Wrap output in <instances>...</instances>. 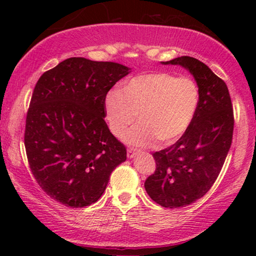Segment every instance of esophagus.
Returning <instances> with one entry per match:
<instances>
[{"label": "esophagus", "mask_w": 256, "mask_h": 256, "mask_svg": "<svg viewBox=\"0 0 256 256\" xmlns=\"http://www.w3.org/2000/svg\"><path fill=\"white\" fill-rule=\"evenodd\" d=\"M127 155H128V158H132V157H135V155H136V150L132 148H128Z\"/></svg>", "instance_id": "esophagus-1"}]
</instances>
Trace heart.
<instances>
[{
	"instance_id": "heart-1",
	"label": "heart",
	"mask_w": 256,
	"mask_h": 256,
	"mask_svg": "<svg viewBox=\"0 0 256 256\" xmlns=\"http://www.w3.org/2000/svg\"><path fill=\"white\" fill-rule=\"evenodd\" d=\"M200 93L190 76L168 72L141 74L128 80L121 90L107 94V120L112 132L122 138L138 118L141 121L124 136L130 144L172 143L186 132L197 113Z\"/></svg>"
}]
</instances>
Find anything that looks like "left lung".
<instances>
[{"label": "left lung", "instance_id": "8db88e82", "mask_svg": "<svg viewBox=\"0 0 256 256\" xmlns=\"http://www.w3.org/2000/svg\"><path fill=\"white\" fill-rule=\"evenodd\" d=\"M162 62L188 68L200 93L190 127L174 144L152 154L156 170L144 183L154 202L178 208L198 200L214 184L232 144L234 114L225 82L208 65L188 56Z\"/></svg>", "mask_w": 256, "mask_h": 256}]
</instances>
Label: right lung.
Here are the masks:
<instances>
[{
  "mask_svg": "<svg viewBox=\"0 0 256 256\" xmlns=\"http://www.w3.org/2000/svg\"><path fill=\"white\" fill-rule=\"evenodd\" d=\"M118 62L73 57L44 72L26 113L24 146L34 180L70 208L96 202L127 149L104 121L106 96L128 74Z\"/></svg>",
  "mask_w": 256,
  "mask_h": 256,
  "instance_id": "right-lung-1",
  "label": "right lung"
}]
</instances>
